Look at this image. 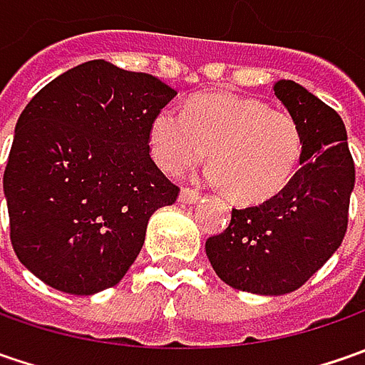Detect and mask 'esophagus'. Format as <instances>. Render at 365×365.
<instances>
[{
  "instance_id": "1",
  "label": "esophagus",
  "mask_w": 365,
  "mask_h": 365,
  "mask_svg": "<svg viewBox=\"0 0 365 365\" xmlns=\"http://www.w3.org/2000/svg\"><path fill=\"white\" fill-rule=\"evenodd\" d=\"M178 201L185 205H192L199 201V192L192 189H180V195H178Z\"/></svg>"
}]
</instances>
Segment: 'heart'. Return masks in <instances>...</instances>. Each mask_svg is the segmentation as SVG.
<instances>
[{
	"instance_id": "heart-1",
	"label": "heart",
	"mask_w": 365,
	"mask_h": 365,
	"mask_svg": "<svg viewBox=\"0 0 365 365\" xmlns=\"http://www.w3.org/2000/svg\"><path fill=\"white\" fill-rule=\"evenodd\" d=\"M150 150L170 175H182L209 154V178L225 185L233 201L254 205L290 182L301 164L302 132L287 111L213 93L192 97L182 113L162 109L150 125Z\"/></svg>"
}]
</instances>
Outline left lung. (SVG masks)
Returning <instances> with one entry per match:
<instances>
[{
    "label": "left lung",
    "mask_w": 365,
    "mask_h": 365,
    "mask_svg": "<svg viewBox=\"0 0 365 365\" xmlns=\"http://www.w3.org/2000/svg\"><path fill=\"white\" fill-rule=\"evenodd\" d=\"M274 95L301 128V168L276 197L233 209L230 227L205 242L225 284L266 297L301 288L337 252L356 182L337 111L287 78L274 85Z\"/></svg>",
    "instance_id": "left-lung-1"
}]
</instances>
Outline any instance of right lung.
Instances as JSON below:
<instances>
[{
	"instance_id": "right-lung-1",
	"label": "right lung",
	"mask_w": 365,
	"mask_h": 365,
	"mask_svg": "<svg viewBox=\"0 0 365 365\" xmlns=\"http://www.w3.org/2000/svg\"><path fill=\"white\" fill-rule=\"evenodd\" d=\"M176 91L89 61L36 93L16 123L4 195L21 264L48 287L95 294L138 258L173 185L150 156V125Z\"/></svg>"
}]
</instances>
